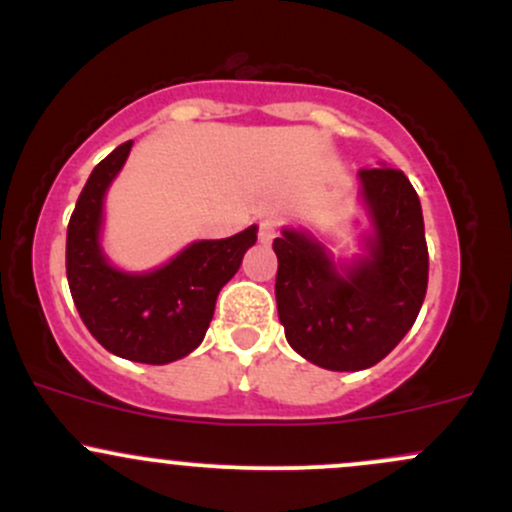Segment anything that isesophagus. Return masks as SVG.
<instances>
[{"mask_svg":"<svg viewBox=\"0 0 512 512\" xmlns=\"http://www.w3.org/2000/svg\"><path fill=\"white\" fill-rule=\"evenodd\" d=\"M260 243H265V245H269L272 243L274 238H277V223L274 221H262L260 223Z\"/></svg>","mask_w":512,"mask_h":512,"instance_id":"esophagus-1","label":"esophagus"}]
</instances>
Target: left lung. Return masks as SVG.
Wrapping results in <instances>:
<instances>
[{
  "label": "left lung",
  "instance_id": "8db88e82",
  "mask_svg": "<svg viewBox=\"0 0 512 512\" xmlns=\"http://www.w3.org/2000/svg\"><path fill=\"white\" fill-rule=\"evenodd\" d=\"M357 179L367 216L357 255H333L306 228L284 226L274 238V294L286 342L330 372L381 362L413 328L428 291L425 223L413 184L386 162Z\"/></svg>",
  "mask_w": 512,
  "mask_h": 512
}]
</instances>
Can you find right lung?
<instances>
[{"mask_svg":"<svg viewBox=\"0 0 512 512\" xmlns=\"http://www.w3.org/2000/svg\"><path fill=\"white\" fill-rule=\"evenodd\" d=\"M133 140L94 167L67 226V284L89 333L111 355L140 364H170L204 340L218 291L255 245L257 226L223 240H194L165 265L128 272L101 245L104 199L126 165Z\"/></svg>","mask_w":512,"mask_h":512,"instance_id":"right-lung-1","label":"right lung"}]
</instances>
